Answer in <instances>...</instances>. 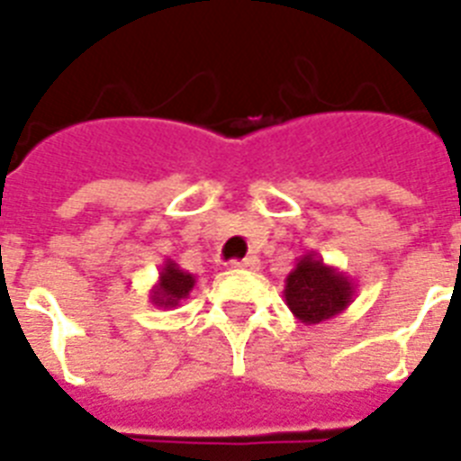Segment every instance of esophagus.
<instances>
[{"instance_id":"obj_1","label":"esophagus","mask_w":461,"mask_h":461,"mask_svg":"<svg viewBox=\"0 0 461 461\" xmlns=\"http://www.w3.org/2000/svg\"><path fill=\"white\" fill-rule=\"evenodd\" d=\"M258 258L256 256H246L244 260H234L231 263V267H239V270H258Z\"/></svg>"}]
</instances>
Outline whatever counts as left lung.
Listing matches in <instances>:
<instances>
[{
  "label": "left lung",
  "instance_id": "obj_1",
  "mask_svg": "<svg viewBox=\"0 0 461 461\" xmlns=\"http://www.w3.org/2000/svg\"><path fill=\"white\" fill-rule=\"evenodd\" d=\"M285 302L303 325L332 321L357 299V285L349 275L328 266L315 251L296 260L285 280Z\"/></svg>",
  "mask_w": 461,
  "mask_h": 461
}]
</instances>
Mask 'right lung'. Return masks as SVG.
<instances>
[{"label": "right lung", "instance_id": "add662e5", "mask_svg": "<svg viewBox=\"0 0 461 461\" xmlns=\"http://www.w3.org/2000/svg\"><path fill=\"white\" fill-rule=\"evenodd\" d=\"M195 287V275L181 270L172 258L162 263L158 282L150 289V303L158 308H176Z\"/></svg>", "mask_w": 461, "mask_h": 461}]
</instances>
